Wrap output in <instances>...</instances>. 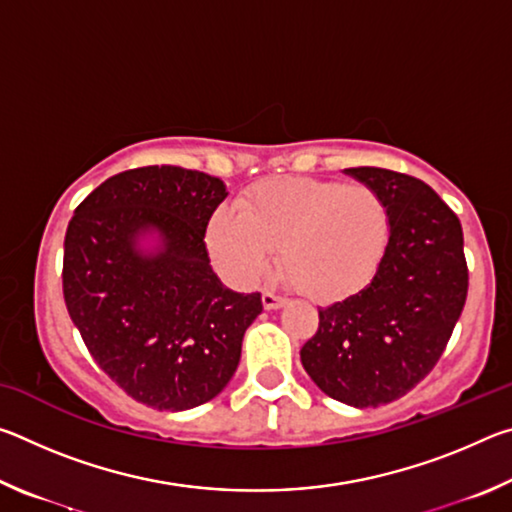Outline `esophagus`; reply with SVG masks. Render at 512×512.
Wrapping results in <instances>:
<instances>
[{
	"label": "esophagus",
	"mask_w": 512,
	"mask_h": 512,
	"mask_svg": "<svg viewBox=\"0 0 512 512\" xmlns=\"http://www.w3.org/2000/svg\"><path fill=\"white\" fill-rule=\"evenodd\" d=\"M262 302H264V309H280L287 300H284L282 296H275L273 291H264L262 293Z\"/></svg>",
	"instance_id": "esophagus-1"
}]
</instances>
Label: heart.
<instances>
[{"label": "heart", "mask_w": 512, "mask_h": 512, "mask_svg": "<svg viewBox=\"0 0 512 512\" xmlns=\"http://www.w3.org/2000/svg\"><path fill=\"white\" fill-rule=\"evenodd\" d=\"M391 244V212L368 185L336 180H264L219 210L207 248L232 280L253 284L280 250L282 271L311 300H339L375 277Z\"/></svg>", "instance_id": "obj_1"}]
</instances>
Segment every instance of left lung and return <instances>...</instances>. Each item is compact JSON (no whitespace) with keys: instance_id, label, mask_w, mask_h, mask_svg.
I'll return each instance as SVG.
<instances>
[{"instance_id":"1","label":"left lung","mask_w":512,"mask_h":512,"mask_svg":"<svg viewBox=\"0 0 512 512\" xmlns=\"http://www.w3.org/2000/svg\"><path fill=\"white\" fill-rule=\"evenodd\" d=\"M381 194L391 244L359 293L318 309L300 361L332 400L377 409L418 386L445 352L467 298L463 228L422 180L379 167L345 169Z\"/></svg>"}]
</instances>
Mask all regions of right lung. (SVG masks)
Returning <instances> with one entry per match:
<instances>
[{
  "mask_svg": "<svg viewBox=\"0 0 512 512\" xmlns=\"http://www.w3.org/2000/svg\"><path fill=\"white\" fill-rule=\"evenodd\" d=\"M223 180L183 167H140L101 183L67 225L63 296L99 368L158 411L210 402L235 375L259 293L223 287L205 230ZM158 231L161 246L136 244Z\"/></svg>",
  "mask_w": 512,
  "mask_h": 512,
  "instance_id": "obj_1",
  "label": "right lung"
}]
</instances>
